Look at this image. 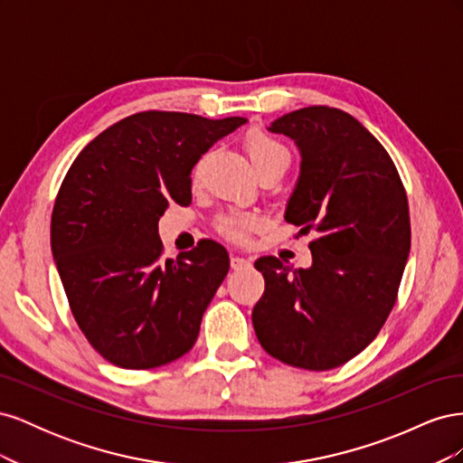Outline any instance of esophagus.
<instances>
[{"mask_svg": "<svg viewBox=\"0 0 463 463\" xmlns=\"http://www.w3.org/2000/svg\"><path fill=\"white\" fill-rule=\"evenodd\" d=\"M230 266H232V270H245L250 266V260H247L243 257H232Z\"/></svg>", "mask_w": 463, "mask_h": 463, "instance_id": "1", "label": "esophagus"}]
</instances>
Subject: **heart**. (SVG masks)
<instances>
[{
	"instance_id": "heart-1",
	"label": "heart",
	"mask_w": 463,
	"mask_h": 463,
	"mask_svg": "<svg viewBox=\"0 0 463 463\" xmlns=\"http://www.w3.org/2000/svg\"><path fill=\"white\" fill-rule=\"evenodd\" d=\"M245 150L247 156L250 160V164L255 165L257 174H264V172H286L289 167V150L284 143H279L276 137L269 135L266 131L255 129L250 131L245 137ZM203 170V160L194 165L193 170V177L199 179ZM260 223V218L253 213H233V214H226L220 216L216 222V232L226 237L230 241L241 243L247 240V235L257 230Z\"/></svg>"
}]
</instances>
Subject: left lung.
I'll return each mask as SVG.
<instances>
[{"label": "left lung", "mask_w": 463, "mask_h": 463, "mask_svg": "<svg viewBox=\"0 0 463 463\" xmlns=\"http://www.w3.org/2000/svg\"><path fill=\"white\" fill-rule=\"evenodd\" d=\"M301 150L286 222L311 230L313 266L260 257L257 338L278 361L330 371L361 354L398 298L411 247L410 206L386 148L338 108L309 106L270 125Z\"/></svg>", "instance_id": "1"}]
</instances>
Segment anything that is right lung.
<instances>
[{
	"mask_svg": "<svg viewBox=\"0 0 463 463\" xmlns=\"http://www.w3.org/2000/svg\"><path fill=\"white\" fill-rule=\"evenodd\" d=\"M243 118L138 111L111 125L69 167L52 213V253L80 332L121 369H154L197 342L230 270L203 240L164 259L158 220L191 203V170Z\"/></svg>",
	"mask_w": 463,
	"mask_h": 463,
	"instance_id": "add662e5",
	"label": "right lung"
}]
</instances>
